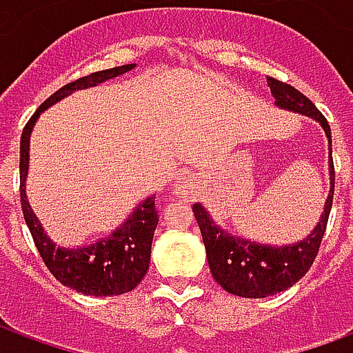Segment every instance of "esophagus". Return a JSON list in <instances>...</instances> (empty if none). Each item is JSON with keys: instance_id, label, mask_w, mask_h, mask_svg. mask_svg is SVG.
<instances>
[{"instance_id": "1", "label": "esophagus", "mask_w": 353, "mask_h": 353, "mask_svg": "<svg viewBox=\"0 0 353 353\" xmlns=\"http://www.w3.org/2000/svg\"><path fill=\"white\" fill-rule=\"evenodd\" d=\"M179 187H177V189H179V191H183V189H189V187H191V185H189V181H187V179H183V181H179Z\"/></svg>"}]
</instances>
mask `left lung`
Wrapping results in <instances>:
<instances>
[{
    "mask_svg": "<svg viewBox=\"0 0 353 353\" xmlns=\"http://www.w3.org/2000/svg\"><path fill=\"white\" fill-rule=\"evenodd\" d=\"M266 83L280 108L304 113L316 119L323 126L329 138V153H331L333 149L331 128L325 117L321 115V111L301 90H296L288 83L274 79V77H266ZM329 176H331V189H329L325 210L321 214L318 227L306 240L295 245L272 248V245L253 244L244 238L229 236L225 230L215 227V223L210 219L208 212L200 204L192 206V214L196 217L200 234L206 245L208 265H210L212 276L225 291H229L232 295L245 296V299H265V296L285 291L310 270L312 263L316 261V255L319 252L323 234H325L327 221H329V214L333 206V154L329 157Z\"/></svg>",
    "mask_w": 353,
    "mask_h": 353,
    "instance_id": "obj_1",
    "label": "left lung"
}]
</instances>
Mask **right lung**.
<instances>
[{
    "label": "right lung",
    "mask_w": 353,
    "mask_h": 353,
    "mask_svg": "<svg viewBox=\"0 0 353 353\" xmlns=\"http://www.w3.org/2000/svg\"><path fill=\"white\" fill-rule=\"evenodd\" d=\"M134 64H126L103 70V72L90 73L73 83H68L65 87L58 88L57 92L43 101L39 109L30 117V121L22 130V138H20V202H22V214L26 219L28 229L32 232L35 248L50 274L62 285L75 289L77 293H83V295L113 296L123 295V293H128L134 288H138V283L143 280L147 268H149L153 234L159 225V212L154 208V196L143 200L138 210L128 217V221L109 238H103L100 242L88 245V248H81V250L57 248L43 232L41 225L32 212L30 202L26 200L24 181H26L28 157H30L28 154L30 134H32L37 117L52 103L70 96L73 90L96 87L103 81L130 72Z\"/></svg>",
    "instance_id": "obj_1"
}]
</instances>
